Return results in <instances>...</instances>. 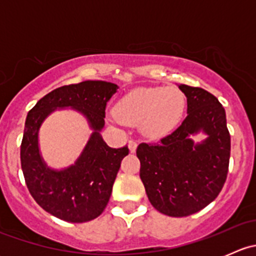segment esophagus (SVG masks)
<instances>
[{"label":"esophagus","instance_id":"34e87169","mask_svg":"<svg viewBox=\"0 0 256 256\" xmlns=\"http://www.w3.org/2000/svg\"><path fill=\"white\" fill-rule=\"evenodd\" d=\"M136 148H138V142L134 140L128 141V150H130V152H135Z\"/></svg>","mask_w":256,"mask_h":256}]
</instances>
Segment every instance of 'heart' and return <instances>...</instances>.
<instances>
[{
    "mask_svg": "<svg viewBox=\"0 0 256 256\" xmlns=\"http://www.w3.org/2000/svg\"><path fill=\"white\" fill-rule=\"evenodd\" d=\"M184 104V95L174 86L138 88L118 100L115 120L138 125L144 136L157 138L176 128Z\"/></svg>",
    "mask_w": 256,
    "mask_h": 256,
    "instance_id": "heart-1",
    "label": "heart"
}]
</instances>
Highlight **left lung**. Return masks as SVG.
I'll use <instances>...</instances> for the list:
<instances>
[{
	"mask_svg": "<svg viewBox=\"0 0 256 256\" xmlns=\"http://www.w3.org/2000/svg\"><path fill=\"white\" fill-rule=\"evenodd\" d=\"M187 98V116L161 141L140 144V178L151 204L170 216H187L207 207L220 193L230 157L226 110L202 88L178 85ZM208 138L194 144L190 134Z\"/></svg>",
	"mask_w": 256,
	"mask_h": 256,
	"instance_id": "8db88e82",
	"label": "left lung"
}]
</instances>
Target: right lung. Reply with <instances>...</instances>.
<instances>
[{
    "instance_id": "add662e5",
    "label": "right lung",
    "mask_w": 256,
    "mask_h": 256,
    "mask_svg": "<svg viewBox=\"0 0 256 256\" xmlns=\"http://www.w3.org/2000/svg\"><path fill=\"white\" fill-rule=\"evenodd\" d=\"M118 88L102 80L64 85L43 96L28 112L20 144V166L26 184L36 202L62 220H92L109 202L121 161L128 154V146L112 148L100 135L105 125L106 102ZM64 107L82 112L93 132L76 164L53 170L40 156L38 132L48 114Z\"/></svg>"
}]
</instances>
